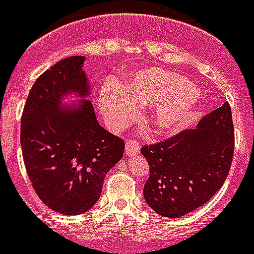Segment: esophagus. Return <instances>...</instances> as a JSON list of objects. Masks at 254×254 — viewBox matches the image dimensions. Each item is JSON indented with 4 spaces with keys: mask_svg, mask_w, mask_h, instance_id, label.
Masks as SVG:
<instances>
[{
    "mask_svg": "<svg viewBox=\"0 0 254 254\" xmlns=\"http://www.w3.org/2000/svg\"><path fill=\"white\" fill-rule=\"evenodd\" d=\"M138 152H139V143H138V141L132 139V141H128L126 143V154L127 156H134Z\"/></svg>",
    "mask_w": 254,
    "mask_h": 254,
    "instance_id": "esophagus-1",
    "label": "esophagus"
}]
</instances>
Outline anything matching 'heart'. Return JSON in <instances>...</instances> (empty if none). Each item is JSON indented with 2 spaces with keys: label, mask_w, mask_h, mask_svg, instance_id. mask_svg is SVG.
Masks as SVG:
<instances>
[{
  "label": "heart",
  "mask_w": 254,
  "mask_h": 254,
  "mask_svg": "<svg viewBox=\"0 0 254 254\" xmlns=\"http://www.w3.org/2000/svg\"><path fill=\"white\" fill-rule=\"evenodd\" d=\"M138 107H154L150 119L153 132H175L197 118V89L178 73L149 69L134 76L127 89L107 86L102 90L100 109L112 127L130 124L138 116Z\"/></svg>",
  "instance_id": "b5f03b06"
}]
</instances>
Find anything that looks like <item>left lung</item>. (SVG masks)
I'll list each match as a JSON object with an SVG mask.
<instances>
[{"label":"left lung","instance_id":"8db88e82","mask_svg":"<svg viewBox=\"0 0 254 254\" xmlns=\"http://www.w3.org/2000/svg\"><path fill=\"white\" fill-rule=\"evenodd\" d=\"M234 124L228 102L141 153L149 163L143 197L156 213L181 217L206 204L222 188L234 156Z\"/></svg>","mask_w":254,"mask_h":254}]
</instances>
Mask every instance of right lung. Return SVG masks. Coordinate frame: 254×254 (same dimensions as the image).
Returning <instances> with one entry per match:
<instances>
[{
  "instance_id": "add662e5",
  "label": "right lung",
  "mask_w": 254,
  "mask_h": 254,
  "mask_svg": "<svg viewBox=\"0 0 254 254\" xmlns=\"http://www.w3.org/2000/svg\"><path fill=\"white\" fill-rule=\"evenodd\" d=\"M83 61L72 56L46 69L21 115V150L32 188L63 215H80L98 201L105 175L124 153V141L98 124L91 102L83 100L72 111L60 108L65 93L90 94Z\"/></svg>"
}]
</instances>
